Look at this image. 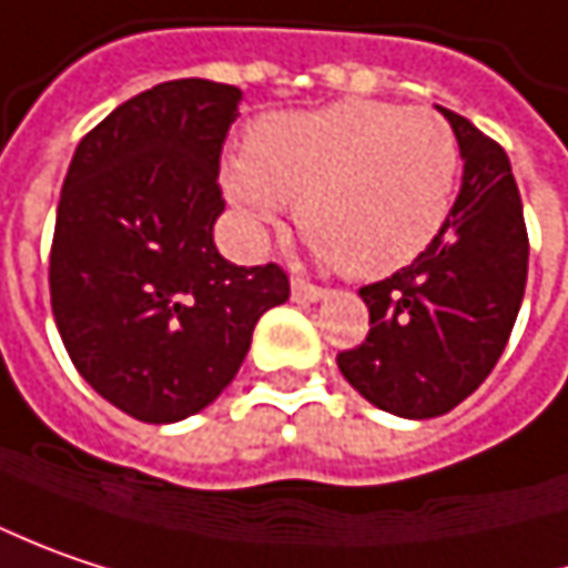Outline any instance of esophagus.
<instances>
[{
  "instance_id": "obj_1",
  "label": "esophagus",
  "mask_w": 568,
  "mask_h": 568,
  "mask_svg": "<svg viewBox=\"0 0 568 568\" xmlns=\"http://www.w3.org/2000/svg\"><path fill=\"white\" fill-rule=\"evenodd\" d=\"M291 294H294V300H300V303H313V300L326 297V287L313 284V281H306V277H294V281H291Z\"/></svg>"
}]
</instances>
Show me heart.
Listing matches in <instances>:
<instances>
[{"instance_id":"1","label":"heart","mask_w":568,"mask_h":568,"mask_svg":"<svg viewBox=\"0 0 568 568\" xmlns=\"http://www.w3.org/2000/svg\"><path fill=\"white\" fill-rule=\"evenodd\" d=\"M460 175V146L432 108L348 99L262 118L226 194L262 240L297 201L300 233L355 277L418 258L440 233Z\"/></svg>"}]
</instances>
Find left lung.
<instances>
[{
  "mask_svg": "<svg viewBox=\"0 0 568 568\" xmlns=\"http://www.w3.org/2000/svg\"><path fill=\"white\" fill-rule=\"evenodd\" d=\"M440 114L460 143V194L412 265L357 291L371 332L338 352L345 381L403 418L444 415L493 374L527 284L530 245L511 162L464 114Z\"/></svg>",
  "mask_w": 568,
  "mask_h": 568,
  "instance_id": "left-lung-1",
  "label": "left lung"
}]
</instances>
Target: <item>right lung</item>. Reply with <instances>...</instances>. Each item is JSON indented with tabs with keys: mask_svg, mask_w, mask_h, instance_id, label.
Wrapping results in <instances>:
<instances>
[{
	"mask_svg": "<svg viewBox=\"0 0 568 568\" xmlns=\"http://www.w3.org/2000/svg\"><path fill=\"white\" fill-rule=\"evenodd\" d=\"M240 99L211 79L153 85L79 140L63 182L50 245L60 338L95 393L150 425L211 406L262 313L291 297L281 265L240 268L213 245Z\"/></svg>",
	"mask_w": 568,
	"mask_h": 568,
	"instance_id": "add662e5",
	"label": "right lung"
}]
</instances>
